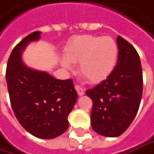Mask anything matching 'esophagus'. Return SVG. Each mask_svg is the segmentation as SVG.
I'll return each mask as SVG.
<instances>
[{
    "mask_svg": "<svg viewBox=\"0 0 154 154\" xmlns=\"http://www.w3.org/2000/svg\"><path fill=\"white\" fill-rule=\"evenodd\" d=\"M75 88H76V90H77V94H78V95L79 96H82L84 94V90L82 89V88L80 87V86H78V85H76L75 86Z\"/></svg>",
    "mask_w": 154,
    "mask_h": 154,
    "instance_id": "esophagus-1",
    "label": "esophagus"
}]
</instances>
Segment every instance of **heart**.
<instances>
[{"label": "heart", "instance_id": "heart-1", "mask_svg": "<svg viewBox=\"0 0 154 154\" xmlns=\"http://www.w3.org/2000/svg\"><path fill=\"white\" fill-rule=\"evenodd\" d=\"M66 58L62 66L72 69L69 63L78 64L79 70L88 82L99 83L113 72L119 58V46L111 36L84 35L72 39L65 48Z\"/></svg>", "mask_w": 154, "mask_h": 154}]
</instances>
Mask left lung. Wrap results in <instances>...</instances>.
I'll return each mask as SVG.
<instances>
[{"instance_id": "1", "label": "left lung", "mask_w": 154, "mask_h": 154, "mask_svg": "<svg viewBox=\"0 0 154 154\" xmlns=\"http://www.w3.org/2000/svg\"><path fill=\"white\" fill-rule=\"evenodd\" d=\"M119 58L113 72L86 94L93 101L91 125L99 135L117 137L135 119L142 96V69L133 46L119 35Z\"/></svg>"}]
</instances>
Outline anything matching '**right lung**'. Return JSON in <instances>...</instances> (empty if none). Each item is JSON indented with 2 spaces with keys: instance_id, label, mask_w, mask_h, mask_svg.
<instances>
[{
  "instance_id": "1",
  "label": "right lung",
  "mask_w": 154,
  "mask_h": 154,
  "mask_svg": "<svg viewBox=\"0 0 154 154\" xmlns=\"http://www.w3.org/2000/svg\"><path fill=\"white\" fill-rule=\"evenodd\" d=\"M40 35V31L32 32L14 47L8 59L6 79L11 106L19 124L35 137L54 139L68 129L67 118L77 93L72 79H55L48 72L24 65L22 52Z\"/></svg>"
}]
</instances>
